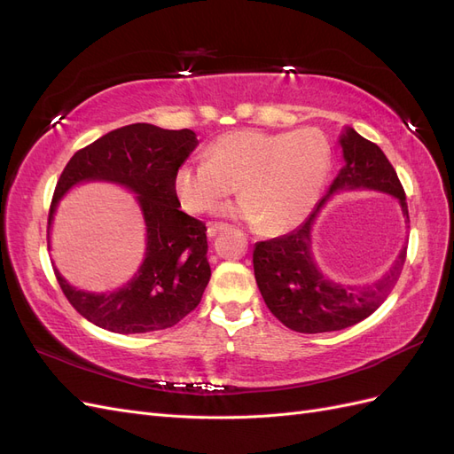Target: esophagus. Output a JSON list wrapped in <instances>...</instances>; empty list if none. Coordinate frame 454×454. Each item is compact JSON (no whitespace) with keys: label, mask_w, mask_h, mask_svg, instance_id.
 <instances>
[{"label":"esophagus","mask_w":454,"mask_h":454,"mask_svg":"<svg viewBox=\"0 0 454 454\" xmlns=\"http://www.w3.org/2000/svg\"><path fill=\"white\" fill-rule=\"evenodd\" d=\"M223 229H227V223H212L206 232H208L210 239H214V237L217 235V232H222Z\"/></svg>","instance_id":"esophagus-1"}]
</instances>
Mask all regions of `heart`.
Wrapping results in <instances>:
<instances>
[{
	"label": "heart",
	"instance_id": "obj_1",
	"mask_svg": "<svg viewBox=\"0 0 454 454\" xmlns=\"http://www.w3.org/2000/svg\"><path fill=\"white\" fill-rule=\"evenodd\" d=\"M332 164V144L316 129L232 130L210 145L208 159L177 167L174 193L187 212L206 214L239 187L242 199L223 206L219 214L278 235L310 215Z\"/></svg>",
	"mask_w": 454,
	"mask_h": 454
}]
</instances>
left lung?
<instances>
[{"label":"left lung","mask_w":454,"mask_h":454,"mask_svg":"<svg viewBox=\"0 0 454 454\" xmlns=\"http://www.w3.org/2000/svg\"><path fill=\"white\" fill-rule=\"evenodd\" d=\"M342 147V167L329 185L327 193L316 204L312 214L287 235L257 242L254 248V274L269 310L299 333L339 332L365 320L388 297L400 278L407 240L392 267L373 284H342L316 263L312 254V227L329 199L345 191H377L400 202L405 223L409 212L405 191L387 155L373 142L365 140L352 127L339 136Z\"/></svg>","instance_id":"left-lung-1"}]
</instances>
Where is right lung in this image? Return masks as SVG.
<instances>
[{
    "mask_svg": "<svg viewBox=\"0 0 454 454\" xmlns=\"http://www.w3.org/2000/svg\"><path fill=\"white\" fill-rule=\"evenodd\" d=\"M197 145V134L189 129L167 130L136 122L107 132L66 164L52 195L49 242L59 202L67 191L89 182L129 189L145 225L142 265L115 290H79L52 261L64 295L94 325L122 335L159 332L176 325L200 303L212 277L206 225L182 212L174 193V174Z\"/></svg>",
    "mask_w": 454,
    "mask_h": 454,
    "instance_id": "add662e5",
    "label": "right lung"
}]
</instances>
